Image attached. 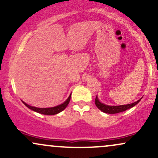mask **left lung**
Masks as SVG:
<instances>
[{"label": "left lung", "mask_w": 158, "mask_h": 158, "mask_svg": "<svg viewBox=\"0 0 158 158\" xmlns=\"http://www.w3.org/2000/svg\"><path fill=\"white\" fill-rule=\"evenodd\" d=\"M141 100L139 99L137 102L131 103V104H128V105H123V106H107V105L103 104V103L99 102V99H98L97 96L96 97L95 99V104L96 106L99 108V110H102V112L106 114H117L119 112L125 111V110L129 109V108H132L138 103L139 101Z\"/></svg>", "instance_id": "1"}]
</instances>
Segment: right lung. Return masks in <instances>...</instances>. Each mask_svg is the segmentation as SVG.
<instances>
[{
    "label": "right lung",
    "mask_w": 158,
    "mask_h": 158,
    "mask_svg": "<svg viewBox=\"0 0 158 158\" xmlns=\"http://www.w3.org/2000/svg\"><path fill=\"white\" fill-rule=\"evenodd\" d=\"M70 97H71V94L69 96L68 99H67L64 102H63L62 104L59 105V106H57L56 107H52V108H36V107L29 106V105H27V103L23 102V101L22 102L23 104H24L25 106L27 107V108H30V109H31L32 110H34V111L38 112V113H40L41 114H45V115H55V114H59V112L62 111L63 110L65 109V108L68 106L69 102H70Z\"/></svg>",
    "instance_id": "right-lung-1"
}]
</instances>
